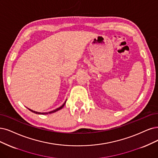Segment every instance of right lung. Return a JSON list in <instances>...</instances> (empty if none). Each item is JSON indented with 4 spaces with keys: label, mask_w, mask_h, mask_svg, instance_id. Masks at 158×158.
<instances>
[{
    "label": "right lung",
    "mask_w": 158,
    "mask_h": 158,
    "mask_svg": "<svg viewBox=\"0 0 158 158\" xmlns=\"http://www.w3.org/2000/svg\"><path fill=\"white\" fill-rule=\"evenodd\" d=\"M66 102H66H64V103H63L62 106H61L60 107H58V108H57V109H55V110H51V111L48 112V113H40V112H37V111H34V110H32V109H28V108H27V109H28V110H30L31 112H32V113H34L38 114H51V113H55V112L58 111V110H60L61 109H62V108H63V107L64 106V105H65Z\"/></svg>",
    "instance_id": "1"
}]
</instances>
